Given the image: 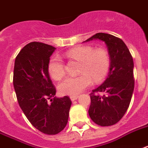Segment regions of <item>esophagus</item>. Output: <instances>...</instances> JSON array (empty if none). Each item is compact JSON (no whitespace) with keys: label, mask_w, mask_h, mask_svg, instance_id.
<instances>
[{"label":"esophagus","mask_w":148,"mask_h":148,"mask_svg":"<svg viewBox=\"0 0 148 148\" xmlns=\"http://www.w3.org/2000/svg\"><path fill=\"white\" fill-rule=\"evenodd\" d=\"M78 97V95H71V96H70V99H71V101H75L76 99H77Z\"/></svg>","instance_id":"1"}]
</instances>
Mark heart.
<instances>
[{
    "label": "heart",
    "mask_w": 148,
    "mask_h": 148,
    "mask_svg": "<svg viewBox=\"0 0 148 148\" xmlns=\"http://www.w3.org/2000/svg\"><path fill=\"white\" fill-rule=\"evenodd\" d=\"M66 56L81 62L80 75L69 77L59 84V91L63 95H75L92 84V79L100 82L106 77L110 66V59L107 50L102 48L95 49L88 46L73 48L66 53ZM48 71L56 81L61 80L65 75L63 60L59 56L52 57L48 64Z\"/></svg>",
    "instance_id": "1"
}]
</instances>
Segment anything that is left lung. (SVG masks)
I'll return each mask as SVG.
<instances>
[{
    "mask_svg": "<svg viewBox=\"0 0 148 148\" xmlns=\"http://www.w3.org/2000/svg\"><path fill=\"white\" fill-rule=\"evenodd\" d=\"M99 39L106 45L110 59L108 77L90 94L88 114L92 120L101 127L114 125L126 113L134 89V60L121 39L99 32L84 42ZM95 92H104L102 97Z\"/></svg>",
    "mask_w": 148,
    "mask_h": 148,
    "instance_id": "left-lung-1",
    "label": "left lung"
}]
</instances>
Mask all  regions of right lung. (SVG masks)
Instances as JSON below:
<instances>
[{"label": "right lung", "instance_id": "1", "mask_svg": "<svg viewBox=\"0 0 148 148\" xmlns=\"http://www.w3.org/2000/svg\"><path fill=\"white\" fill-rule=\"evenodd\" d=\"M55 49L38 42L27 44L15 58L13 77L19 106L34 127L48 135L65 128L71 106L69 97H55L56 89L48 71L49 57Z\"/></svg>", "mask_w": 148, "mask_h": 148}]
</instances>
